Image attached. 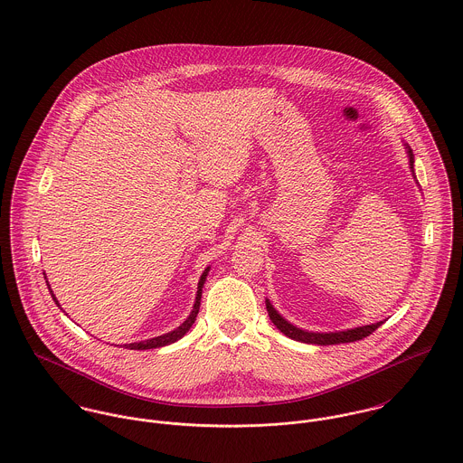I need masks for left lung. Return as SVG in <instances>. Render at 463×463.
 <instances>
[{
  "instance_id": "obj_1",
  "label": "left lung",
  "mask_w": 463,
  "mask_h": 463,
  "mask_svg": "<svg viewBox=\"0 0 463 463\" xmlns=\"http://www.w3.org/2000/svg\"><path fill=\"white\" fill-rule=\"evenodd\" d=\"M407 153L411 157V174H413V155H411V149L407 146ZM266 310H268V316L269 319L273 321V325L288 337L295 339V341H300V343H307V345H321V346H328V345H341V343H354V341H359L367 337L369 334H373L383 321H378V323H373V325H365V326H357V328H350V330H343V332H307V330H302L295 325H291L289 321H286L273 306L269 304V300H266Z\"/></svg>"
}]
</instances>
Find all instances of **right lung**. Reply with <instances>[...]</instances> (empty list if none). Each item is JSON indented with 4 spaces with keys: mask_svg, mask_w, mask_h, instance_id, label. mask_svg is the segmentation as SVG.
<instances>
[{
    "mask_svg": "<svg viewBox=\"0 0 463 463\" xmlns=\"http://www.w3.org/2000/svg\"><path fill=\"white\" fill-rule=\"evenodd\" d=\"M207 271H209V266H207L206 269H204V273L201 275V280H199V288H197V297H195V304H194V308H192V312H190V316H188V319L181 325V326H177L175 330H172V332H168V334H163V335H157V337H153V339H147V341H140V343H131V345H124L126 348H129V350H151V348H161V346H166V345H172V343H175V341H179L190 328H192V325L195 323V317H197V314H199V308H201V297H203V286H204V282H206ZM48 282V280H46ZM50 286V284H48ZM50 289V293H52V300L56 302V306H58V300L54 298V295H52V288H48ZM60 307V306H58Z\"/></svg>",
    "mask_w": 463,
    "mask_h": 463,
    "instance_id": "1",
    "label": "right lung"
}]
</instances>
